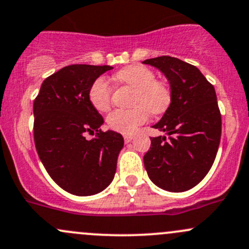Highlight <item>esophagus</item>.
<instances>
[{
	"instance_id": "obj_1",
	"label": "esophagus",
	"mask_w": 249,
	"mask_h": 249,
	"mask_svg": "<svg viewBox=\"0 0 249 249\" xmlns=\"http://www.w3.org/2000/svg\"><path fill=\"white\" fill-rule=\"evenodd\" d=\"M132 138H133V136H132V135H125V136H124V141H125V143L131 142Z\"/></svg>"
}]
</instances>
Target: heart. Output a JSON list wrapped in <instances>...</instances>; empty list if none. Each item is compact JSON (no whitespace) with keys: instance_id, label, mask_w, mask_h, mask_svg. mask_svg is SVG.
Instances as JSON below:
<instances>
[{"instance_id":"1","label":"heart","mask_w":249,"mask_h":249,"mask_svg":"<svg viewBox=\"0 0 249 249\" xmlns=\"http://www.w3.org/2000/svg\"><path fill=\"white\" fill-rule=\"evenodd\" d=\"M117 82L135 89L131 109H116L107 117L109 129L120 133H133L148 120L149 111L161 114L172 103V90L167 82L156 80L155 72L144 65H130L114 75ZM88 99L99 112L108 111L112 103V87L107 78L98 77L90 85Z\"/></svg>"}]
</instances>
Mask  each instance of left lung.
Listing matches in <instances>:
<instances>
[{"label": "left lung", "instance_id": "8db88e82", "mask_svg": "<svg viewBox=\"0 0 249 249\" xmlns=\"http://www.w3.org/2000/svg\"><path fill=\"white\" fill-rule=\"evenodd\" d=\"M169 81L172 103L154 129L167 136L151 137L143 161L151 181L169 192L198 185L210 171L222 132L213 86L197 67L169 56L145 59Z\"/></svg>", "mask_w": 249, "mask_h": 249}]
</instances>
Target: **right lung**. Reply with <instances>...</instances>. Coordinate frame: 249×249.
I'll list each match as a JSON object with an SVG mask.
<instances>
[{
	"mask_svg": "<svg viewBox=\"0 0 249 249\" xmlns=\"http://www.w3.org/2000/svg\"><path fill=\"white\" fill-rule=\"evenodd\" d=\"M109 65L72 64L45 78L33 104L35 143L39 159L54 182L75 196H93L113 180L124 146L120 133L101 131V114L88 90ZM86 133L96 138L85 140Z\"/></svg>",
	"mask_w": 249,
	"mask_h": 249,
	"instance_id": "obj_1",
	"label": "right lung"
}]
</instances>
